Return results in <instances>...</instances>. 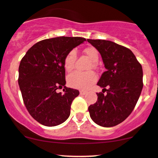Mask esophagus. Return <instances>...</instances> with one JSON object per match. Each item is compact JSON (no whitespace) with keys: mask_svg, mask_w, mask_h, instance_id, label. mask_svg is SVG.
Instances as JSON below:
<instances>
[{"mask_svg":"<svg viewBox=\"0 0 158 158\" xmlns=\"http://www.w3.org/2000/svg\"><path fill=\"white\" fill-rule=\"evenodd\" d=\"M79 93H80V95H85V94H86V92L81 90V91L79 92Z\"/></svg>","mask_w":158,"mask_h":158,"instance_id":"34e87169","label":"esophagus"}]
</instances>
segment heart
I'll list each match as a JSON object with an SVG mask.
<instances>
[{
	"label": "heart",
	"instance_id": "heart-1",
	"mask_svg": "<svg viewBox=\"0 0 158 158\" xmlns=\"http://www.w3.org/2000/svg\"><path fill=\"white\" fill-rule=\"evenodd\" d=\"M84 53L88 56L89 59L91 60L93 66H96V62L99 60V53L98 51L93 47H89L84 49ZM76 59V52L75 50H72L65 56L64 59V68L66 72H71L74 69L75 62ZM97 77L93 72L89 73H80V72H75L72 73L67 78L68 84L71 87L79 89L85 90L88 89L93 83L96 81Z\"/></svg>",
	"mask_w": 158,
	"mask_h": 158
}]
</instances>
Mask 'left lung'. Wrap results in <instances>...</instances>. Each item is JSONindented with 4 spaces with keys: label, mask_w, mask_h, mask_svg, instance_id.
Instances as JSON below:
<instances>
[{
    "label": "left lung",
    "mask_w": 158,
    "mask_h": 158,
    "mask_svg": "<svg viewBox=\"0 0 158 158\" xmlns=\"http://www.w3.org/2000/svg\"><path fill=\"white\" fill-rule=\"evenodd\" d=\"M87 41L100 53L106 69L97 83L102 93H96L97 101L89 106L90 117L103 127L116 126L129 116L138 101L143 89L142 66L129 48L111 41Z\"/></svg>",
    "instance_id": "left-lung-1"
}]
</instances>
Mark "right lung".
I'll return each mask as SVG.
<instances>
[{"label":"right lung","mask_w":158,"mask_h":158,"mask_svg":"<svg viewBox=\"0 0 158 158\" xmlns=\"http://www.w3.org/2000/svg\"><path fill=\"white\" fill-rule=\"evenodd\" d=\"M85 38L57 37L37 42L26 52L18 69V85L31 116L44 126L64 123L71 104L79 96L77 89L65 86L64 59ZM64 88L63 94L58 89Z\"/></svg>","instance_id":"right-lung-1"}]
</instances>
